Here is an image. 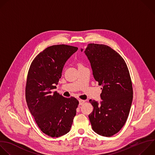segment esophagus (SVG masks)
Wrapping results in <instances>:
<instances>
[{
    "label": "esophagus",
    "mask_w": 155,
    "mask_h": 155,
    "mask_svg": "<svg viewBox=\"0 0 155 155\" xmlns=\"http://www.w3.org/2000/svg\"><path fill=\"white\" fill-rule=\"evenodd\" d=\"M85 102V100H79V105H83L84 103Z\"/></svg>",
    "instance_id": "34e87169"
}]
</instances>
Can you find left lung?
I'll return each mask as SVG.
<instances>
[{
  "mask_svg": "<svg viewBox=\"0 0 155 155\" xmlns=\"http://www.w3.org/2000/svg\"><path fill=\"white\" fill-rule=\"evenodd\" d=\"M84 53L94 79L102 86V100H89L94 107L89 115L92 128L99 135L110 137L121 130L129 115L133 94L130 73L122 57L108 45L89 44Z\"/></svg>",
  "mask_w": 155,
  "mask_h": 155,
  "instance_id": "8db88e82",
  "label": "left lung"
}]
</instances>
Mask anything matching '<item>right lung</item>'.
<instances>
[{"mask_svg": "<svg viewBox=\"0 0 155 155\" xmlns=\"http://www.w3.org/2000/svg\"><path fill=\"white\" fill-rule=\"evenodd\" d=\"M77 50L64 44L50 46L36 56L28 72V108L41 130L52 137L68 133L76 115L78 101L52 91L57 88L65 63Z\"/></svg>", "mask_w": 155, "mask_h": 155, "instance_id": "right-lung-1", "label": "right lung"}]
</instances>
